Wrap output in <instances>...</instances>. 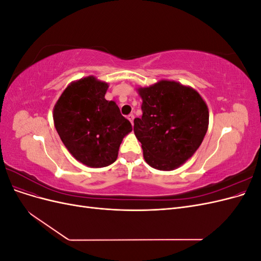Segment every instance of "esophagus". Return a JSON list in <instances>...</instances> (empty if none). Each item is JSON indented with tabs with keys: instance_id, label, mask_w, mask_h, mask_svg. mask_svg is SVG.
Wrapping results in <instances>:
<instances>
[{
	"instance_id": "1",
	"label": "esophagus",
	"mask_w": 261,
	"mask_h": 261,
	"mask_svg": "<svg viewBox=\"0 0 261 261\" xmlns=\"http://www.w3.org/2000/svg\"><path fill=\"white\" fill-rule=\"evenodd\" d=\"M134 117H135V115H134L133 113H130L129 115H127V118L129 120V122L133 124V121H134Z\"/></svg>"
}]
</instances>
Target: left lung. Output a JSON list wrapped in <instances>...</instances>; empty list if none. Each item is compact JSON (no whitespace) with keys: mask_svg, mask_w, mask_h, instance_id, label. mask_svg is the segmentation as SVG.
<instances>
[{"mask_svg":"<svg viewBox=\"0 0 261 261\" xmlns=\"http://www.w3.org/2000/svg\"><path fill=\"white\" fill-rule=\"evenodd\" d=\"M143 115L134 120L146 162L172 171L186 162L201 145L209 124L206 102L195 89L173 81L138 88Z\"/></svg>","mask_w":261,"mask_h":261,"instance_id":"8db88e82","label":"left lung"}]
</instances>
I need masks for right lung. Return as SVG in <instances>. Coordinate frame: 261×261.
I'll return each instance as SVG.
<instances>
[{"label": "right lung", "mask_w": 261, "mask_h": 261, "mask_svg": "<svg viewBox=\"0 0 261 261\" xmlns=\"http://www.w3.org/2000/svg\"><path fill=\"white\" fill-rule=\"evenodd\" d=\"M108 84L88 76L63 91L53 109L54 126L77 161L103 168L117 159L123 138L132 132L114 101L106 100Z\"/></svg>", "instance_id": "right-lung-1"}]
</instances>
